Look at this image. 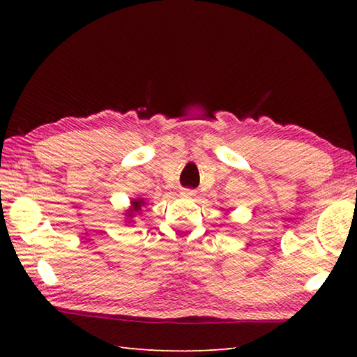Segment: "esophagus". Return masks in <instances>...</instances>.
<instances>
[{
    "label": "esophagus",
    "instance_id": "1",
    "mask_svg": "<svg viewBox=\"0 0 357 357\" xmlns=\"http://www.w3.org/2000/svg\"><path fill=\"white\" fill-rule=\"evenodd\" d=\"M183 195H185V196H195L196 192L192 190V188H183Z\"/></svg>",
    "mask_w": 357,
    "mask_h": 357
}]
</instances>
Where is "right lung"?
I'll use <instances>...</instances> for the list:
<instances>
[{
	"label": "right lung",
	"instance_id": "add662e5",
	"mask_svg": "<svg viewBox=\"0 0 357 357\" xmlns=\"http://www.w3.org/2000/svg\"><path fill=\"white\" fill-rule=\"evenodd\" d=\"M144 204H146V202H144L142 199H135V201H132V208L128 210V216H133V215L136 213V211H139L141 207L144 206Z\"/></svg>",
	"mask_w": 357,
	"mask_h": 357
}]
</instances>
